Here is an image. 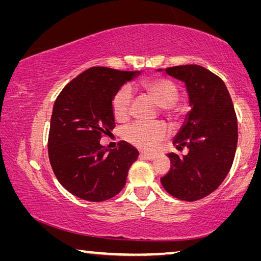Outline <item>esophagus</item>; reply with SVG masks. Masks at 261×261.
<instances>
[{
	"label": "esophagus",
	"instance_id": "esophagus-1",
	"mask_svg": "<svg viewBox=\"0 0 261 261\" xmlns=\"http://www.w3.org/2000/svg\"><path fill=\"white\" fill-rule=\"evenodd\" d=\"M140 156L144 158V159H146V160H154L156 155H155V154H153V153H145V152H143V153H140Z\"/></svg>",
	"mask_w": 261,
	"mask_h": 261
}]
</instances>
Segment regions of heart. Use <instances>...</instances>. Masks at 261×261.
Instances as JSON below:
<instances>
[{"label": "heart", "instance_id": "obj_1", "mask_svg": "<svg viewBox=\"0 0 261 261\" xmlns=\"http://www.w3.org/2000/svg\"><path fill=\"white\" fill-rule=\"evenodd\" d=\"M139 88L147 94L154 102L161 107V114L168 120H175L178 115L176 101L178 99V88L167 78L153 77L139 83ZM132 105V92L129 86H122L112 100V109L115 118L124 122L130 117ZM169 131L161 122L134 123L123 130V138L127 143L140 149H153L159 143L165 140Z\"/></svg>", "mask_w": 261, "mask_h": 261}]
</instances>
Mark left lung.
Listing matches in <instances>:
<instances>
[{
	"label": "left lung",
	"mask_w": 261,
	"mask_h": 261,
	"mask_svg": "<svg viewBox=\"0 0 261 261\" xmlns=\"http://www.w3.org/2000/svg\"><path fill=\"white\" fill-rule=\"evenodd\" d=\"M161 71V70H159ZM185 83L191 110L173 144L187 155L169 153L171 167L161 178L168 193L194 201L215 191L232 166L237 147V117L226 84L197 64L167 68Z\"/></svg>",
	"instance_id": "obj_1"
}]
</instances>
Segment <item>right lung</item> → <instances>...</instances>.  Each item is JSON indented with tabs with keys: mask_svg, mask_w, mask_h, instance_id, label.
I'll use <instances>...</instances> for the list:
<instances>
[{
	"mask_svg": "<svg viewBox=\"0 0 261 261\" xmlns=\"http://www.w3.org/2000/svg\"><path fill=\"white\" fill-rule=\"evenodd\" d=\"M140 71L93 67L72 79L53 107L48 155L56 178L88 201L110 199L124 188L139 152L126 141L110 149L100 139L115 127L112 100Z\"/></svg>",
	"mask_w": 261,
	"mask_h": 261,
	"instance_id": "obj_1",
	"label": "right lung"
}]
</instances>
